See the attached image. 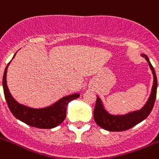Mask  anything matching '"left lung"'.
I'll return each mask as SVG.
<instances>
[{
	"label": "left lung",
	"mask_w": 159,
	"mask_h": 159,
	"mask_svg": "<svg viewBox=\"0 0 159 159\" xmlns=\"http://www.w3.org/2000/svg\"><path fill=\"white\" fill-rule=\"evenodd\" d=\"M142 56L144 57L145 59L148 61L150 68L152 70L154 77L153 86H152L151 95H150V97L147 101L146 104L139 111L129 112L124 115H113L108 113L105 110L100 98L97 96L93 116H94V120L96 124L101 128L104 129L107 131L112 132H120L129 129L135 126L136 125H137L138 123L141 122L142 121L146 119L151 113V111H152V108L155 104V99H156L158 81H157L155 71L148 57L144 54H142Z\"/></svg>",
	"instance_id": "1"
}]
</instances>
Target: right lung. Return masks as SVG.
Wrapping results in <instances>:
<instances>
[{
	"label": "right lung",
	"instance_id": "obj_1",
	"mask_svg": "<svg viewBox=\"0 0 159 159\" xmlns=\"http://www.w3.org/2000/svg\"><path fill=\"white\" fill-rule=\"evenodd\" d=\"M14 55L13 58L15 57ZM8 63L3 76V89L4 97L12 115L19 121H23L30 126L39 129H52L61 124L66 115V107L73 100L79 97L78 93L64 96L49 107L44 108H31L18 103L10 93L7 85L6 75Z\"/></svg>",
	"mask_w": 159,
	"mask_h": 159
}]
</instances>
